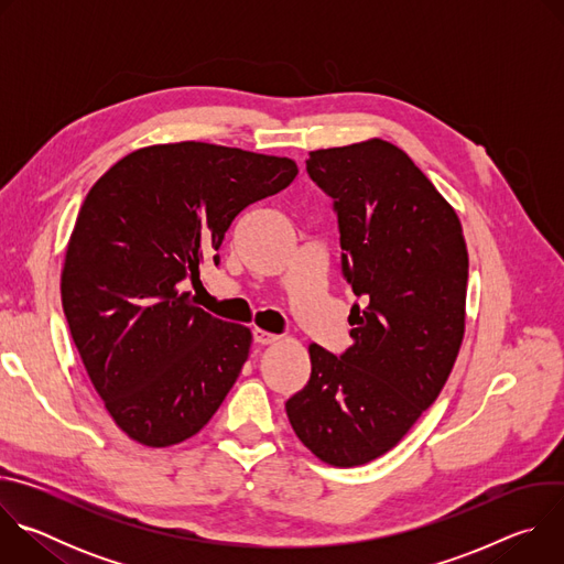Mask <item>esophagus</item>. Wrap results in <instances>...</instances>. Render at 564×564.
Segmentation results:
<instances>
[{
	"label": "esophagus",
	"instance_id": "obj_1",
	"mask_svg": "<svg viewBox=\"0 0 564 564\" xmlns=\"http://www.w3.org/2000/svg\"><path fill=\"white\" fill-rule=\"evenodd\" d=\"M254 341H257L259 346H270V344H276L279 337L272 335V333H265V330H261V328H254Z\"/></svg>",
	"mask_w": 564,
	"mask_h": 564
}]
</instances>
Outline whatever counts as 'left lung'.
<instances>
[{
	"label": "left lung",
	"instance_id": "left-lung-1",
	"mask_svg": "<svg viewBox=\"0 0 564 564\" xmlns=\"http://www.w3.org/2000/svg\"><path fill=\"white\" fill-rule=\"evenodd\" d=\"M305 170L335 200L341 270L366 305L350 310L341 357L307 348L310 379L285 413L321 462L361 466L442 392L464 339L468 252L455 209L399 147L318 149Z\"/></svg>",
	"mask_w": 564,
	"mask_h": 564
}]
</instances>
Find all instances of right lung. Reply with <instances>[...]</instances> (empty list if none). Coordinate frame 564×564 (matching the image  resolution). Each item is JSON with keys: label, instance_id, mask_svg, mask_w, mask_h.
Instances as JSON below:
<instances>
[{"label": "right lung", "instance_id": "1", "mask_svg": "<svg viewBox=\"0 0 564 564\" xmlns=\"http://www.w3.org/2000/svg\"><path fill=\"white\" fill-rule=\"evenodd\" d=\"M296 174L290 158L187 140L131 151L87 194L62 307L105 409L138 444L189 440L238 379L250 328L196 307L178 283L218 265L231 220Z\"/></svg>", "mask_w": 564, "mask_h": 564}]
</instances>
